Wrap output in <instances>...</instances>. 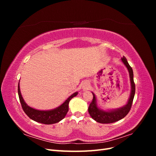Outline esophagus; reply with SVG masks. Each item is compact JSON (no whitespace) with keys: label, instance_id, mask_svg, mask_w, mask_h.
<instances>
[{"label":"esophagus","instance_id":"34e87169","mask_svg":"<svg viewBox=\"0 0 156 156\" xmlns=\"http://www.w3.org/2000/svg\"><path fill=\"white\" fill-rule=\"evenodd\" d=\"M90 87V84L88 81H84L83 84V89H88Z\"/></svg>","mask_w":156,"mask_h":156}]
</instances>
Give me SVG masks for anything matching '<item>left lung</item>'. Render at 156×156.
<instances>
[{"mask_svg":"<svg viewBox=\"0 0 156 156\" xmlns=\"http://www.w3.org/2000/svg\"><path fill=\"white\" fill-rule=\"evenodd\" d=\"M122 62L126 66L127 70H128L129 73V78H130V82H131V94L130 96L127 101V104L124 106L122 107L121 108H116V109L114 110H110V111H103L101 108H100L97 105V100L96 97L95 96V94L93 92V100L92 102L90 104L88 107V112L90 116L92 119L96 120V122H99V123L101 124H110L115 122L116 121H119L121 119L124 118L128 112H129L131 107L132 105V103H133V100L135 96V83L133 81V69H132L131 67L129 66L127 61V59L126 58L125 56H123L121 58Z\"/></svg>","mask_w":156,"mask_h":156,"instance_id":"left-lung-1","label":"left lung"}]
</instances>
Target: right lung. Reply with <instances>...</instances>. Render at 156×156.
Returning <instances> with one entry per match:
<instances>
[{"instance_id":"right-lung-1","label":"right lung","mask_w":156,"mask_h":156,"mask_svg":"<svg viewBox=\"0 0 156 156\" xmlns=\"http://www.w3.org/2000/svg\"><path fill=\"white\" fill-rule=\"evenodd\" d=\"M78 92H76L71 95L62 105L56 108L48 111H40L33 108L28 105L23 100L20 91V83L18 84V95L23 111L30 119L44 124H53L62 120L68 111L69 102L72 98L76 96Z\"/></svg>"}]
</instances>
